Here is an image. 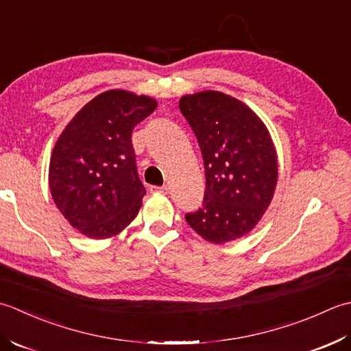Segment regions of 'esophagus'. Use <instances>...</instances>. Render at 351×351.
I'll return each mask as SVG.
<instances>
[{
	"mask_svg": "<svg viewBox=\"0 0 351 351\" xmlns=\"http://www.w3.org/2000/svg\"><path fill=\"white\" fill-rule=\"evenodd\" d=\"M149 191H152V192H160V194H167L168 186H152V188H149Z\"/></svg>",
	"mask_w": 351,
	"mask_h": 351,
	"instance_id": "obj_1",
	"label": "esophagus"
}]
</instances>
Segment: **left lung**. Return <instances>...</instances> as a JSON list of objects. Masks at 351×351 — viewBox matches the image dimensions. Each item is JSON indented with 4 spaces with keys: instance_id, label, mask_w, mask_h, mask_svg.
Segmentation results:
<instances>
[{
    "instance_id": "left-lung-1",
    "label": "left lung",
    "mask_w": 351,
    "mask_h": 351,
    "mask_svg": "<svg viewBox=\"0 0 351 351\" xmlns=\"http://www.w3.org/2000/svg\"><path fill=\"white\" fill-rule=\"evenodd\" d=\"M178 107L197 136L206 173L203 207L184 218L210 244L239 239L274 197L278 167L268 128L245 103L218 90L183 95Z\"/></svg>"
}]
</instances>
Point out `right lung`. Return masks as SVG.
<instances>
[{"mask_svg":"<svg viewBox=\"0 0 351 351\" xmlns=\"http://www.w3.org/2000/svg\"><path fill=\"white\" fill-rule=\"evenodd\" d=\"M157 101L124 89L106 90L63 128L49 159L57 209L90 239H109L138 215L145 195L136 171L132 132Z\"/></svg>","mask_w":351,"mask_h":351,"instance_id":"right-lung-1","label":"right lung"}]
</instances>
